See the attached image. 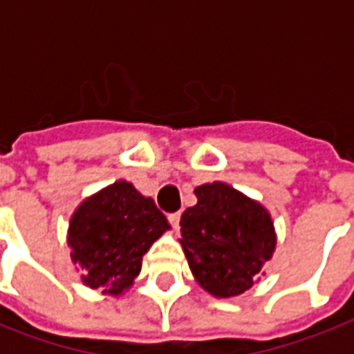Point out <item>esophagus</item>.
I'll list each match as a JSON object with an SVG mask.
<instances>
[{
    "instance_id": "34e87169",
    "label": "esophagus",
    "mask_w": 354,
    "mask_h": 354,
    "mask_svg": "<svg viewBox=\"0 0 354 354\" xmlns=\"http://www.w3.org/2000/svg\"><path fill=\"white\" fill-rule=\"evenodd\" d=\"M180 213H171L169 215V222H171V226L174 227V230H178V224H180Z\"/></svg>"
}]
</instances>
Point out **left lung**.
Segmentation results:
<instances>
[{"mask_svg": "<svg viewBox=\"0 0 354 354\" xmlns=\"http://www.w3.org/2000/svg\"><path fill=\"white\" fill-rule=\"evenodd\" d=\"M194 194L198 202L180 221L189 268L213 296H239L257 283L274 253V222L263 205L227 183H204Z\"/></svg>", "mask_w": 354, "mask_h": 354, "instance_id": "obj_1", "label": "left lung"}]
</instances>
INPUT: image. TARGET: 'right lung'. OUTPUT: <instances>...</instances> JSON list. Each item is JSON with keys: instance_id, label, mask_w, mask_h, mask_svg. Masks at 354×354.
<instances>
[{"instance_id": "obj_1", "label": "right lung", "mask_w": 354, "mask_h": 354, "mask_svg": "<svg viewBox=\"0 0 354 354\" xmlns=\"http://www.w3.org/2000/svg\"><path fill=\"white\" fill-rule=\"evenodd\" d=\"M154 200L115 182L86 198L69 221L68 244L90 288L119 296L141 272L143 255L169 230Z\"/></svg>"}]
</instances>
